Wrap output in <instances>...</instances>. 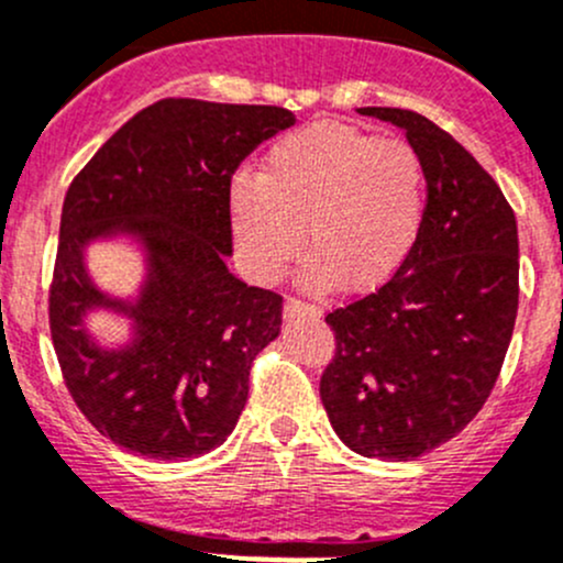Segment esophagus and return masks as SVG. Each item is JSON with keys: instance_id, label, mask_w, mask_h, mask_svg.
I'll use <instances>...</instances> for the list:
<instances>
[{"instance_id": "obj_1", "label": "esophagus", "mask_w": 563, "mask_h": 563, "mask_svg": "<svg viewBox=\"0 0 563 563\" xmlns=\"http://www.w3.org/2000/svg\"><path fill=\"white\" fill-rule=\"evenodd\" d=\"M283 316L286 318H310V321H318V318H321V310L312 305H307V301L288 299L286 305H283Z\"/></svg>"}]
</instances>
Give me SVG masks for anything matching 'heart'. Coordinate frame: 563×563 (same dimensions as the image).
Instances as JSON below:
<instances>
[{"mask_svg":"<svg viewBox=\"0 0 563 563\" xmlns=\"http://www.w3.org/2000/svg\"><path fill=\"white\" fill-rule=\"evenodd\" d=\"M426 212L423 158L401 140L318 121L283 134L262 173L229 186L236 256L269 283L310 247L305 283L366 294L396 275L416 247Z\"/></svg>","mask_w":563,"mask_h":563,"instance_id":"b5f03b06","label":"heart"}]
</instances>
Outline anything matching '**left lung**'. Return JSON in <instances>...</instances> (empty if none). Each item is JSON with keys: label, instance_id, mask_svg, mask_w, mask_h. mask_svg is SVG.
I'll use <instances>...</instances> for the list:
<instances>
[{"label": "left lung", "instance_id": "obj_1", "mask_svg": "<svg viewBox=\"0 0 563 563\" xmlns=\"http://www.w3.org/2000/svg\"><path fill=\"white\" fill-rule=\"evenodd\" d=\"M358 112L399 126L423 158L426 212L386 286L327 316L336 353L321 401L351 451L410 461L453 440L499 377L518 316V227L445 129L412 110Z\"/></svg>", "mask_w": 563, "mask_h": 563}]
</instances>
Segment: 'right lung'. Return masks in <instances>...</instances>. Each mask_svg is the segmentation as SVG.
<instances>
[{
  "label": "right lung",
  "instance_id": "obj_1",
  "mask_svg": "<svg viewBox=\"0 0 563 563\" xmlns=\"http://www.w3.org/2000/svg\"><path fill=\"white\" fill-rule=\"evenodd\" d=\"M294 121L272 104L162 99L123 123L69 186L51 336L75 405L115 445L186 461L223 445L240 421L253 358L280 334L283 299L229 272V186L245 156ZM118 235L146 258L132 300L102 292L85 266L93 241ZM97 309L130 318L123 346L87 334Z\"/></svg>",
  "mask_w": 563,
  "mask_h": 563
}]
</instances>
